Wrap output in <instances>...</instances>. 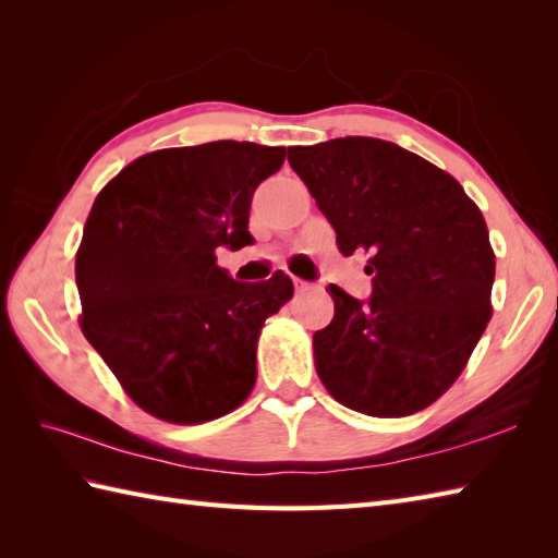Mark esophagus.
Masks as SVG:
<instances>
[{"instance_id": "1", "label": "esophagus", "mask_w": 558, "mask_h": 558, "mask_svg": "<svg viewBox=\"0 0 558 558\" xmlns=\"http://www.w3.org/2000/svg\"><path fill=\"white\" fill-rule=\"evenodd\" d=\"M292 286H294V290H298V292H304V290L312 288V282H306L302 278H292Z\"/></svg>"}]
</instances>
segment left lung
Segmentation results:
<instances>
[{"label":"left lung","instance_id":"obj_1","mask_svg":"<svg viewBox=\"0 0 558 558\" xmlns=\"http://www.w3.org/2000/svg\"><path fill=\"white\" fill-rule=\"evenodd\" d=\"M338 248L369 254L372 298L328 286L316 374L340 405L405 417L441 398L492 318L487 222L453 177L390 141L345 136L288 148Z\"/></svg>","mask_w":558,"mask_h":558}]
</instances>
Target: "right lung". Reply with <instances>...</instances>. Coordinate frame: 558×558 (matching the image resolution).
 Listing matches in <instances>:
<instances>
[{
	"label": "right lung",
	"instance_id": "right-lung-1",
	"mask_svg": "<svg viewBox=\"0 0 558 558\" xmlns=\"http://www.w3.org/2000/svg\"><path fill=\"white\" fill-rule=\"evenodd\" d=\"M286 148L213 141L136 158L98 194L76 254L81 330L138 408L174 424L218 420L256 381L264 322L292 298L282 270L240 282L256 186Z\"/></svg>",
	"mask_w": 558,
	"mask_h": 558
}]
</instances>
